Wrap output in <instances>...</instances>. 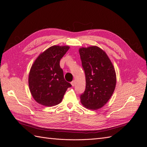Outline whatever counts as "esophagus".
Instances as JSON below:
<instances>
[{
  "instance_id": "esophagus-1",
  "label": "esophagus",
  "mask_w": 147,
  "mask_h": 147,
  "mask_svg": "<svg viewBox=\"0 0 147 147\" xmlns=\"http://www.w3.org/2000/svg\"><path fill=\"white\" fill-rule=\"evenodd\" d=\"M71 85L74 87V86L75 85V81H72V82H71Z\"/></svg>"
}]
</instances>
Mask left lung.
<instances>
[{
    "label": "left lung",
    "mask_w": 147,
    "mask_h": 147,
    "mask_svg": "<svg viewBox=\"0 0 147 147\" xmlns=\"http://www.w3.org/2000/svg\"><path fill=\"white\" fill-rule=\"evenodd\" d=\"M79 52L86 81L85 91L80 96L81 102L88 109H100L115 91V68L107 54L97 46L82 47Z\"/></svg>",
    "instance_id": "left-lung-1"
}]
</instances>
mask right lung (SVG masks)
I'll use <instances>...</instances> for the list:
<instances>
[{
    "instance_id": "add662e5",
    "label": "right lung",
    "mask_w": 147,
    "mask_h": 147,
    "mask_svg": "<svg viewBox=\"0 0 147 147\" xmlns=\"http://www.w3.org/2000/svg\"><path fill=\"white\" fill-rule=\"evenodd\" d=\"M69 47L53 46L41 53L31 66L28 84L32 96L39 104L51 107L62 101L71 84L63 76L60 60Z\"/></svg>"
}]
</instances>
